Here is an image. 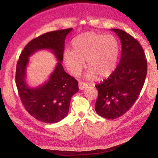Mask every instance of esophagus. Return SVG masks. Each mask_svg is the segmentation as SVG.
<instances>
[{"instance_id":"34e87169","label":"esophagus","mask_w":158,"mask_h":158,"mask_svg":"<svg viewBox=\"0 0 158 158\" xmlns=\"http://www.w3.org/2000/svg\"><path fill=\"white\" fill-rule=\"evenodd\" d=\"M87 86H88V84H85V83H84V82H79V88L80 90H84Z\"/></svg>"}]
</instances>
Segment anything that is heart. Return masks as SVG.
<instances>
[{"label":"heart","mask_w":158,"mask_h":158,"mask_svg":"<svg viewBox=\"0 0 158 158\" xmlns=\"http://www.w3.org/2000/svg\"><path fill=\"white\" fill-rule=\"evenodd\" d=\"M73 51L63 53V63L73 76H78L85 65L89 68L85 77L105 79L114 73L119 56V43L111 35L89 31L79 35L72 42Z\"/></svg>","instance_id":"heart-1"}]
</instances>
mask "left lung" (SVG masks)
Here are the masks:
<instances>
[{
    "label": "left lung",
    "mask_w": 158,
    "mask_h": 158,
    "mask_svg": "<svg viewBox=\"0 0 158 158\" xmlns=\"http://www.w3.org/2000/svg\"><path fill=\"white\" fill-rule=\"evenodd\" d=\"M111 30L121 40V57L108 79L95 85L98 97L95 109L100 116L115 119L126 113L139 95L147 74V60L137 40L124 31Z\"/></svg>",
    "instance_id": "obj_1"
}]
</instances>
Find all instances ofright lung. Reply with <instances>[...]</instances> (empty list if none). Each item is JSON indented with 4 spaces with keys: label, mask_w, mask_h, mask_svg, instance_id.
Segmentation results:
<instances>
[{
    "label": "right lung",
    "mask_w": 158,
    "mask_h": 158,
    "mask_svg": "<svg viewBox=\"0 0 158 158\" xmlns=\"http://www.w3.org/2000/svg\"><path fill=\"white\" fill-rule=\"evenodd\" d=\"M73 28L49 32L32 40L19 58L16 85L23 105L35 118L46 123L59 122L67 116L72 96L79 91L78 81L62 65L65 37ZM40 50H49L59 61L50 78L42 85L30 87L26 82L29 58Z\"/></svg>",
    "instance_id": "1"
}]
</instances>
